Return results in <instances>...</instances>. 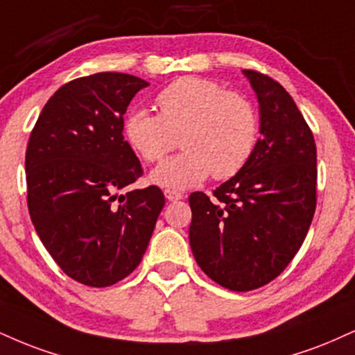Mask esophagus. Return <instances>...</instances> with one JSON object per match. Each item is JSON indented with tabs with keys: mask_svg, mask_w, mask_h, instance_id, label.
Wrapping results in <instances>:
<instances>
[{
	"mask_svg": "<svg viewBox=\"0 0 355 355\" xmlns=\"http://www.w3.org/2000/svg\"><path fill=\"white\" fill-rule=\"evenodd\" d=\"M165 198L168 200V202H177V200L183 198V193L177 190H165Z\"/></svg>",
	"mask_w": 355,
	"mask_h": 355,
	"instance_id": "1",
	"label": "esophagus"
}]
</instances>
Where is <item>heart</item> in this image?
<instances>
[{
    "label": "heart",
    "instance_id": "obj_1",
    "mask_svg": "<svg viewBox=\"0 0 355 355\" xmlns=\"http://www.w3.org/2000/svg\"><path fill=\"white\" fill-rule=\"evenodd\" d=\"M159 114L132 109L123 117V137L145 162H159L177 144L182 153L150 173L155 185L183 190L208 175L216 180L233 177L248 164L258 142V114L238 92L195 76L168 84L155 99Z\"/></svg>",
    "mask_w": 355,
    "mask_h": 355
}]
</instances>
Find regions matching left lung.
<instances>
[{
    "label": "left lung",
    "mask_w": 355,
    "mask_h": 355,
    "mask_svg": "<svg viewBox=\"0 0 355 355\" xmlns=\"http://www.w3.org/2000/svg\"><path fill=\"white\" fill-rule=\"evenodd\" d=\"M259 102L248 164L213 191L190 195V246L202 271L232 291L261 288L286 270L315 211V142L286 89L245 69Z\"/></svg>",
    "instance_id": "left-lung-1"
}]
</instances>
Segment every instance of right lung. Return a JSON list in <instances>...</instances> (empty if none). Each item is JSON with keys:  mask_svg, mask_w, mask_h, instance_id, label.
Returning a JSON list of instances; mask_svg holds the SVG:
<instances>
[{"mask_svg": "<svg viewBox=\"0 0 355 355\" xmlns=\"http://www.w3.org/2000/svg\"><path fill=\"white\" fill-rule=\"evenodd\" d=\"M147 85L122 72L71 80L48 101L29 137L34 228L59 268L91 288L119 283L139 266L165 205L155 185L117 195L144 173L122 125Z\"/></svg>", "mask_w": 355, "mask_h": 355, "instance_id": "right-lung-1", "label": "right lung"}]
</instances>
